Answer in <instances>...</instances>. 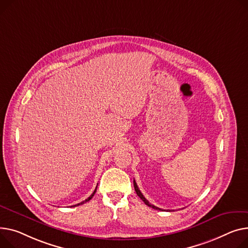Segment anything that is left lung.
Returning a JSON list of instances; mask_svg holds the SVG:
<instances>
[{
	"label": "left lung",
	"instance_id": "left-lung-1",
	"mask_svg": "<svg viewBox=\"0 0 248 248\" xmlns=\"http://www.w3.org/2000/svg\"><path fill=\"white\" fill-rule=\"evenodd\" d=\"M134 186H135V190H136V192H137V194L140 197V200L146 204V205H148L150 207H153L154 209H157V210H163V209H161V208H159V207H156V206H155L154 204H152V203H150V202H148L145 197L142 195V193L140 192V190L139 189V187H138V185H137V183L135 181V179H134Z\"/></svg>",
	"mask_w": 248,
	"mask_h": 248
}]
</instances>
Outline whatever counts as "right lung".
<instances>
[{"label": "right lung", "mask_w": 248, "mask_h": 248, "mask_svg": "<svg viewBox=\"0 0 248 248\" xmlns=\"http://www.w3.org/2000/svg\"><path fill=\"white\" fill-rule=\"evenodd\" d=\"M96 187H97V186H96ZM96 187H95V189H94V190H93V193H92V194H91V196H89V197H88V199H87V200H86V201H84V202H80V203H78V204H75V205H74V206H78V205H80V204H84V203H86V202H89V201H91V200H92V199H93V195H94V193H95V191H96Z\"/></svg>", "instance_id": "1"}]
</instances>
